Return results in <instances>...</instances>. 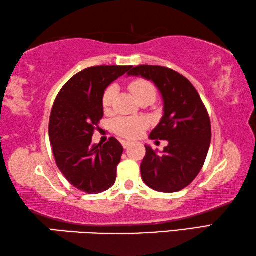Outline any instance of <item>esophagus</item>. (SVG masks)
Wrapping results in <instances>:
<instances>
[{
    "label": "esophagus",
    "instance_id": "34e87169",
    "mask_svg": "<svg viewBox=\"0 0 256 256\" xmlns=\"http://www.w3.org/2000/svg\"><path fill=\"white\" fill-rule=\"evenodd\" d=\"M120 144H122V146H123V148H125V149L128 148L132 144V142H130V141H126V140H122Z\"/></svg>",
    "mask_w": 256,
    "mask_h": 256
}]
</instances>
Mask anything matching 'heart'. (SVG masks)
<instances>
[{"instance_id": "b5f03b06", "label": "heart", "mask_w": 256, "mask_h": 256, "mask_svg": "<svg viewBox=\"0 0 256 256\" xmlns=\"http://www.w3.org/2000/svg\"><path fill=\"white\" fill-rule=\"evenodd\" d=\"M128 90L131 91L133 96L138 101L147 98V96H152V98L155 99L156 96L155 86L146 80L140 78L133 80L128 85ZM116 91L115 85H110L104 92L102 107L106 112H108L112 106ZM112 126L114 132L117 133L118 136L128 138V139H136V138L142 134V132L147 128L148 124L144 118H139V117H117L116 120H112Z\"/></svg>"}]
</instances>
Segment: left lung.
<instances>
[{"label": "left lung", "mask_w": 256, "mask_h": 256, "mask_svg": "<svg viewBox=\"0 0 256 256\" xmlns=\"http://www.w3.org/2000/svg\"><path fill=\"white\" fill-rule=\"evenodd\" d=\"M128 76L152 80L164 101V115L152 130V140H168L163 152L146 146L141 176L156 192H176L196 179L205 163L210 144V120L194 85L168 67L141 64Z\"/></svg>", "instance_id": "1"}]
</instances>
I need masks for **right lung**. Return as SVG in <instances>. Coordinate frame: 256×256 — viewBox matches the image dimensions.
Masks as SVG:
<instances>
[{"label": "right lung", "instance_id": "1", "mask_svg": "<svg viewBox=\"0 0 256 256\" xmlns=\"http://www.w3.org/2000/svg\"><path fill=\"white\" fill-rule=\"evenodd\" d=\"M132 66H96L77 72L56 96L48 123V136L56 166L70 184L90 194L115 184L123 147L115 138L92 144L104 116L106 88Z\"/></svg>", "mask_w": 256, "mask_h": 256}]
</instances>
